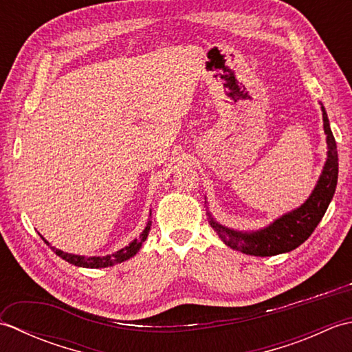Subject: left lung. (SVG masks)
<instances>
[{"mask_svg":"<svg viewBox=\"0 0 352 352\" xmlns=\"http://www.w3.org/2000/svg\"><path fill=\"white\" fill-rule=\"evenodd\" d=\"M322 111L324 130L328 144V159L322 175H320L310 198L300 208L281 216L271 226L256 231V233H239V231L219 226L218 222L213 221V218H210V226L230 248L257 257H269L281 252H289L307 241L320 219L324 218L328 204L333 199L336 184H338L339 159L336 139L331 133L324 107Z\"/></svg>","mask_w":352,"mask_h":352,"instance_id":"1","label":"left lung"}]
</instances>
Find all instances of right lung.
I'll use <instances>...</instances> for the list:
<instances>
[{"mask_svg": "<svg viewBox=\"0 0 352 352\" xmlns=\"http://www.w3.org/2000/svg\"><path fill=\"white\" fill-rule=\"evenodd\" d=\"M149 228H151V222H148V226L145 227L144 231H142V234H140L139 239H134V241L129 246H125V248L119 250L115 254H111V256H106V257L74 256V254L63 252L60 250L54 248V246H51V250L54 251L58 257H62L63 260L68 261V263H72V265H76V266H81V267H107V266H113V265L121 263V261L129 260L130 257H133L134 254H136L140 250L142 243L146 241V236H148ZM43 241H45V239H43ZM45 243L50 245L47 241H45Z\"/></svg>", "mask_w": 352, "mask_h": 352, "instance_id": "right-lung-1", "label": "right lung"}]
</instances>
